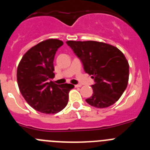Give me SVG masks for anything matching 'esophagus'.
<instances>
[{
    "mask_svg": "<svg viewBox=\"0 0 150 150\" xmlns=\"http://www.w3.org/2000/svg\"><path fill=\"white\" fill-rule=\"evenodd\" d=\"M81 86H82V85H80V84L75 85V87H76V88H79V87H81Z\"/></svg>",
    "mask_w": 150,
    "mask_h": 150,
    "instance_id": "34e87169",
    "label": "esophagus"
}]
</instances>
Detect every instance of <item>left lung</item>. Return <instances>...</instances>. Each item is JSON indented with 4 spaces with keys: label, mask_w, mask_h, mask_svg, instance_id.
<instances>
[{
    "label": "left lung",
    "mask_w": 150,
    "mask_h": 150,
    "mask_svg": "<svg viewBox=\"0 0 150 150\" xmlns=\"http://www.w3.org/2000/svg\"><path fill=\"white\" fill-rule=\"evenodd\" d=\"M73 50L95 83L92 96L86 102L97 108L115 104L128 86L129 64L124 54L116 46L98 41L68 40Z\"/></svg>",
    "instance_id": "8db88e82"
}]
</instances>
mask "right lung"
I'll return each instance as SVG.
<instances>
[{"mask_svg":"<svg viewBox=\"0 0 150 150\" xmlns=\"http://www.w3.org/2000/svg\"><path fill=\"white\" fill-rule=\"evenodd\" d=\"M64 43L48 39L26 52L17 67V83L21 94L34 110L55 114L66 107L72 84H55L49 79L55 77L53 61L58 49Z\"/></svg>","mask_w":150,"mask_h":150,"instance_id":"right-lung-1","label":"right lung"}]
</instances>
